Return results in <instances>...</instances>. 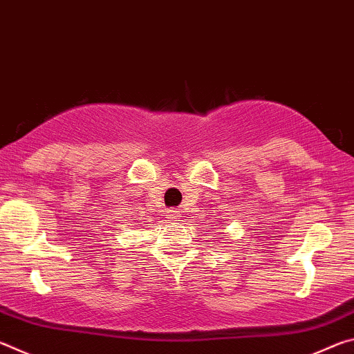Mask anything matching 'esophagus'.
Instances as JSON below:
<instances>
[{
    "instance_id": "obj_1",
    "label": "esophagus",
    "mask_w": 354,
    "mask_h": 354,
    "mask_svg": "<svg viewBox=\"0 0 354 354\" xmlns=\"http://www.w3.org/2000/svg\"><path fill=\"white\" fill-rule=\"evenodd\" d=\"M169 217L171 221H179V217H181V211H178V209H170Z\"/></svg>"
}]
</instances>
